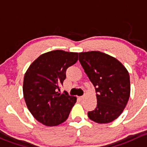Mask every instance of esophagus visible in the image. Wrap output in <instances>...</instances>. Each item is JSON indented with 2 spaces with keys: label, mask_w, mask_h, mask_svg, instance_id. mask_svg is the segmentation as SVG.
Returning a JSON list of instances; mask_svg holds the SVG:
<instances>
[{
  "label": "esophagus",
  "mask_w": 147,
  "mask_h": 147,
  "mask_svg": "<svg viewBox=\"0 0 147 147\" xmlns=\"http://www.w3.org/2000/svg\"><path fill=\"white\" fill-rule=\"evenodd\" d=\"M84 96H80V97H78V98H79L80 100H83L84 98Z\"/></svg>",
  "instance_id": "esophagus-1"
}]
</instances>
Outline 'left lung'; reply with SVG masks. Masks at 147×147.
Masks as SVG:
<instances>
[{
    "mask_svg": "<svg viewBox=\"0 0 147 147\" xmlns=\"http://www.w3.org/2000/svg\"><path fill=\"white\" fill-rule=\"evenodd\" d=\"M79 61L96 88L97 107L88 116L97 123L117 119L130 96L129 75L114 57L98 51L79 53Z\"/></svg>",
    "mask_w": 147,
    "mask_h": 147,
    "instance_id": "left-lung-1",
    "label": "left lung"
}]
</instances>
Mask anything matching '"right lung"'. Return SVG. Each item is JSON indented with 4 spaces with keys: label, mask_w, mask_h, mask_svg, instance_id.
<instances>
[{
    "label": "right lung",
    "mask_w": 147,
    "mask_h": 147,
    "mask_svg": "<svg viewBox=\"0 0 147 147\" xmlns=\"http://www.w3.org/2000/svg\"><path fill=\"white\" fill-rule=\"evenodd\" d=\"M77 52L54 50L40 55L25 74L23 95L28 108L38 122L57 126L66 120L75 96L59 93L66 69L78 61Z\"/></svg>",
    "instance_id": "add662e5"
}]
</instances>
